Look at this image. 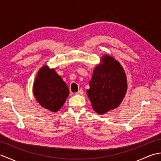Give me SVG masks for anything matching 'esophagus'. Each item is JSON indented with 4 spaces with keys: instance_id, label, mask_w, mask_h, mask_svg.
<instances>
[{
    "instance_id": "obj_1",
    "label": "esophagus",
    "mask_w": 161,
    "mask_h": 161,
    "mask_svg": "<svg viewBox=\"0 0 161 161\" xmlns=\"http://www.w3.org/2000/svg\"><path fill=\"white\" fill-rule=\"evenodd\" d=\"M83 93H84V91H83V89H81V88L75 93V94L76 95H82Z\"/></svg>"
}]
</instances>
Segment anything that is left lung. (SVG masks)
Returning <instances> with one entry per match:
<instances>
[{
  "instance_id": "1",
  "label": "left lung",
  "mask_w": 161,
  "mask_h": 161,
  "mask_svg": "<svg viewBox=\"0 0 161 161\" xmlns=\"http://www.w3.org/2000/svg\"><path fill=\"white\" fill-rule=\"evenodd\" d=\"M86 91L93 109L104 114L117 108L124 99L127 90L125 70L114 57L104 55L97 65Z\"/></svg>"
}]
</instances>
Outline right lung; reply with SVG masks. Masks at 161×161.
<instances>
[{
  "label": "right lung",
  "mask_w": 161,
  "mask_h": 161,
  "mask_svg": "<svg viewBox=\"0 0 161 161\" xmlns=\"http://www.w3.org/2000/svg\"><path fill=\"white\" fill-rule=\"evenodd\" d=\"M33 93L39 104L57 112L62 107L69 95V89L54 68L45 65L40 68L33 85Z\"/></svg>",
  "instance_id": "right-lung-1"
}]
</instances>
